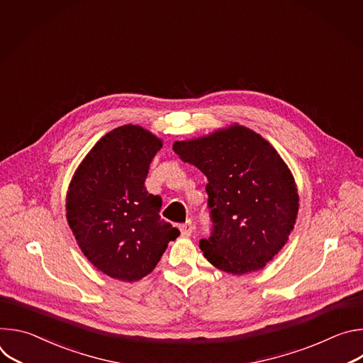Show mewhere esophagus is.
<instances>
[{
    "label": "esophagus",
    "mask_w": 363,
    "mask_h": 363,
    "mask_svg": "<svg viewBox=\"0 0 363 363\" xmlns=\"http://www.w3.org/2000/svg\"><path fill=\"white\" fill-rule=\"evenodd\" d=\"M179 231H181V234H182L184 237H189V235L192 234V231H194L192 223H191V221H186L185 224H181V225H179Z\"/></svg>",
    "instance_id": "esophagus-1"
}]
</instances>
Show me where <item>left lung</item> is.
Here are the masks:
<instances>
[{"mask_svg":"<svg viewBox=\"0 0 363 363\" xmlns=\"http://www.w3.org/2000/svg\"><path fill=\"white\" fill-rule=\"evenodd\" d=\"M172 149L208 179L214 231L199 241L203 257L235 276L266 267L287 242L298 213L297 185L279 152L238 123L177 140Z\"/></svg>","mask_w":363,"mask_h":363,"instance_id":"8db88e82","label":"left lung"}]
</instances>
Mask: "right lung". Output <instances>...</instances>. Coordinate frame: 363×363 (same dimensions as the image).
I'll return each mask as SVG.
<instances>
[{
	"label": "right lung",
	"instance_id": "1",
	"mask_svg": "<svg viewBox=\"0 0 363 363\" xmlns=\"http://www.w3.org/2000/svg\"><path fill=\"white\" fill-rule=\"evenodd\" d=\"M161 147L162 139L145 128L119 126L94 143L69 184V227L87 260L112 279L147 276L179 235L160 216L162 198L145 186Z\"/></svg>",
	"mask_w": 363,
	"mask_h": 363
}]
</instances>
